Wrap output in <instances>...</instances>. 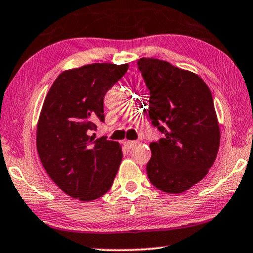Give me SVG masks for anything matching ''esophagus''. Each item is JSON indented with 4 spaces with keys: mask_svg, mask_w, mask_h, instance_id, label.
I'll return each instance as SVG.
<instances>
[{
    "mask_svg": "<svg viewBox=\"0 0 253 253\" xmlns=\"http://www.w3.org/2000/svg\"><path fill=\"white\" fill-rule=\"evenodd\" d=\"M137 144V141H125V146H126L128 149H132Z\"/></svg>",
    "mask_w": 253,
    "mask_h": 253,
    "instance_id": "esophagus-1",
    "label": "esophagus"
}]
</instances>
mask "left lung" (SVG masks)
I'll list each match as a JSON object with an SVG mask.
<instances>
[{
  "instance_id": "1",
  "label": "left lung",
  "mask_w": 253,
  "mask_h": 253,
  "mask_svg": "<svg viewBox=\"0 0 253 253\" xmlns=\"http://www.w3.org/2000/svg\"><path fill=\"white\" fill-rule=\"evenodd\" d=\"M149 90V117L163 137L149 144L147 164L150 183L177 194L203 179L220 146V127L213 97L197 74L163 60L137 61Z\"/></svg>"
}]
</instances>
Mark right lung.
Here are the masks:
<instances>
[{"mask_svg": "<svg viewBox=\"0 0 253 253\" xmlns=\"http://www.w3.org/2000/svg\"><path fill=\"white\" fill-rule=\"evenodd\" d=\"M128 65L92 63L66 70L54 81L37 126V150L47 174L81 201L98 199L112 186L123 151L106 137L95 140L104 123V96Z\"/></svg>", "mask_w": 253, "mask_h": 253, "instance_id": "1", "label": "right lung"}]
</instances>
